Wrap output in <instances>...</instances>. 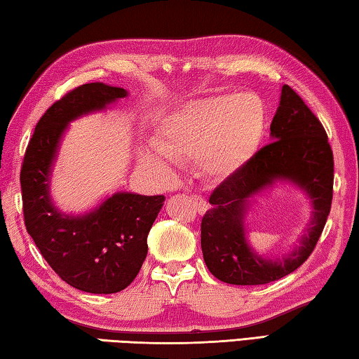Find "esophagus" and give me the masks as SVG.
<instances>
[{"label": "esophagus", "instance_id": "34e87169", "mask_svg": "<svg viewBox=\"0 0 359 359\" xmlns=\"http://www.w3.org/2000/svg\"><path fill=\"white\" fill-rule=\"evenodd\" d=\"M192 203H194L195 211H197L198 214H205L209 209L208 201L205 198H201V197H195V195H192Z\"/></svg>", "mask_w": 359, "mask_h": 359}]
</instances>
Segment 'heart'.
<instances>
[{
	"mask_svg": "<svg viewBox=\"0 0 359 359\" xmlns=\"http://www.w3.org/2000/svg\"><path fill=\"white\" fill-rule=\"evenodd\" d=\"M266 130V112L252 93L187 101L159 121L153 144L139 147V162L168 177L173 161L198 158L201 170L226 178L255 158Z\"/></svg>",
	"mask_w": 359,
	"mask_h": 359,
	"instance_id": "b5f03b06",
	"label": "heart"
}]
</instances>
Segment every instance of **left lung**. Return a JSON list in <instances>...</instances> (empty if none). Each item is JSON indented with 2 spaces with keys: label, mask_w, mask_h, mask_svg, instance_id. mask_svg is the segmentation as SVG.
Returning <instances> with one entry per match:
<instances>
[{
  "label": "left lung",
  "mask_w": 359,
  "mask_h": 359,
  "mask_svg": "<svg viewBox=\"0 0 359 359\" xmlns=\"http://www.w3.org/2000/svg\"><path fill=\"white\" fill-rule=\"evenodd\" d=\"M270 137L272 144L215 189L209 198L212 209L201 220L203 258L209 272L228 285H266L292 273L313 253L330 214L334 170L327 133L286 84ZM278 184H290L307 195L311 217L299 243L272 260L249 245L246 215L255 196Z\"/></svg>",
  "instance_id": "1"
}]
</instances>
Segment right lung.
<instances>
[{
	"instance_id": "right-lung-1",
	"label": "right lung",
	"mask_w": 359,
	"mask_h": 359,
	"mask_svg": "<svg viewBox=\"0 0 359 359\" xmlns=\"http://www.w3.org/2000/svg\"><path fill=\"white\" fill-rule=\"evenodd\" d=\"M126 95L121 87L103 83L67 93L39 120L20 173L25 225L32 241L60 278L90 294H116L131 285L165 198L116 192L84 214H69L53 201L51 175L72 121L106 111Z\"/></svg>"
}]
</instances>
